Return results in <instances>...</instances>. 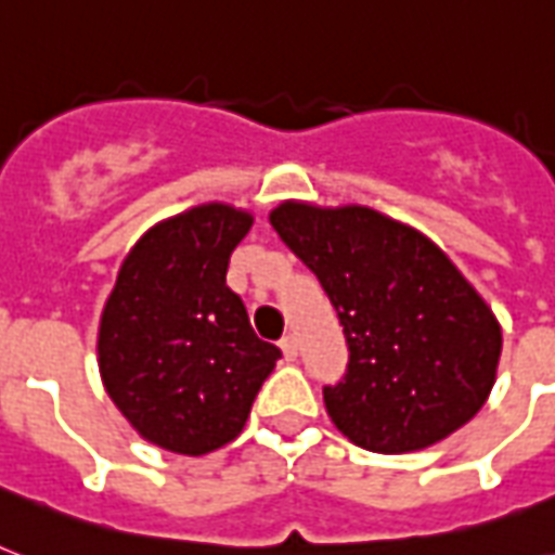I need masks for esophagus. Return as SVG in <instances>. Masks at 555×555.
<instances>
[{
    "mask_svg": "<svg viewBox=\"0 0 555 555\" xmlns=\"http://www.w3.org/2000/svg\"><path fill=\"white\" fill-rule=\"evenodd\" d=\"M279 346H282V351H285L287 360H296V354H299V343H296L294 334H285V337L279 339Z\"/></svg>",
    "mask_w": 555,
    "mask_h": 555,
    "instance_id": "1",
    "label": "esophagus"
}]
</instances>
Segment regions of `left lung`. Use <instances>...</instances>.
<instances>
[{
  "instance_id": "obj_1",
  "label": "left lung",
  "mask_w": 555,
  "mask_h": 555,
  "mask_svg": "<svg viewBox=\"0 0 555 555\" xmlns=\"http://www.w3.org/2000/svg\"><path fill=\"white\" fill-rule=\"evenodd\" d=\"M270 224L320 279L346 334L348 369L322 395L348 440L400 455L473 421L495 383L501 328L438 244L369 207L287 201Z\"/></svg>"
}]
</instances>
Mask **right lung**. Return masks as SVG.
<instances>
[{"instance_id":"right-lung-1","label":"right lung","mask_w":555,"mask_h":555,"mask_svg":"<svg viewBox=\"0 0 555 555\" xmlns=\"http://www.w3.org/2000/svg\"><path fill=\"white\" fill-rule=\"evenodd\" d=\"M253 218L204 204L152 227L126 256L100 320V377L143 438L207 455L244 429L282 357L256 337L227 287L230 256Z\"/></svg>"}]
</instances>
